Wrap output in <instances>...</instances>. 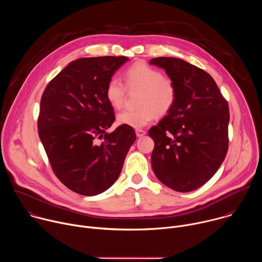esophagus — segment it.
<instances>
[{
  "instance_id": "34e87169",
  "label": "esophagus",
  "mask_w": 262,
  "mask_h": 262,
  "mask_svg": "<svg viewBox=\"0 0 262 262\" xmlns=\"http://www.w3.org/2000/svg\"><path fill=\"white\" fill-rule=\"evenodd\" d=\"M136 135H137V137L141 138V137H143V136L146 135V132L143 130V129H136Z\"/></svg>"
}]
</instances>
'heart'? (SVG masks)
Masks as SVG:
<instances>
[{
  "mask_svg": "<svg viewBox=\"0 0 262 262\" xmlns=\"http://www.w3.org/2000/svg\"><path fill=\"white\" fill-rule=\"evenodd\" d=\"M125 85L129 90H140L137 110H124L117 114V123L140 128L150 122L156 115L165 116L173 108L177 99L174 81L164 77L161 70L144 62H137L124 72ZM126 89L116 78L105 86V98L110 105L119 108L124 101Z\"/></svg>",
  "mask_w": 262,
  "mask_h": 262,
  "instance_id": "b5f03b06",
  "label": "heart"
}]
</instances>
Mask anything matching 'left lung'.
Returning <instances> with one entry per match:
<instances>
[{
	"label": "left lung",
	"instance_id": "1",
	"mask_svg": "<svg viewBox=\"0 0 262 262\" xmlns=\"http://www.w3.org/2000/svg\"><path fill=\"white\" fill-rule=\"evenodd\" d=\"M149 64L165 69L177 87L173 108L151 127V166L168 188L186 193L206 183L228 150V103L207 72L181 59L159 57Z\"/></svg>",
	"mask_w": 262,
	"mask_h": 262
}]
</instances>
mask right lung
Returning <instances> with one entry per match:
<instances>
[{
  "label": "right lung",
  "mask_w": 262,
  "mask_h": 262,
  "mask_svg": "<svg viewBox=\"0 0 262 262\" xmlns=\"http://www.w3.org/2000/svg\"><path fill=\"white\" fill-rule=\"evenodd\" d=\"M129 59L81 58L70 62L48 84L40 101L38 135L54 173L83 196L103 193L118 179L136 141L133 127L115 120L105 86Z\"/></svg>",
  "instance_id": "1"
}]
</instances>
